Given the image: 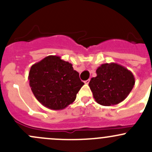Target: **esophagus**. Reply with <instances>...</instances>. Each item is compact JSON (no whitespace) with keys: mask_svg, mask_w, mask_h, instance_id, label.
Returning a JSON list of instances; mask_svg holds the SVG:
<instances>
[{"mask_svg":"<svg viewBox=\"0 0 152 152\" xmlns=\"http://www.w3.org/2000/svg\"><path fill=\"white\" fill-rule=\"evenodd\" d=\"M89 82H90V79H87V80L85 81V84H86V85H88Z\"/></svg>","mask_w":152,"mask_h":152,"instance_id":"esophagus-1","label":"esophagus"}]
</instances>
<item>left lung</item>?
Instances as JSON below:
<instances>
[{"label": "left lung", "mask_w": 152, "mask_h": 152, "mask_svg": "<svg viewBox=\"0 0 152 152\" xmlns=\"http://www.w3.org/2000/svg\"><path fill=\"white\" fill-rule=\"evenodd\" d=\"M96 74L90 79L89 87L95 101L103 106L123 102L135 83L134 75L129 70L114 62L102 64L96 70Z\"/></svg>", "instance_id": "obj_1"}]
</instances>
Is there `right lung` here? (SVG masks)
<instances>
[{
  "label": "right lung",
  "instance_id": "right-lung-1",
  "mask_svg": "<svg viewBox=\"0 0 152 152\" xmlns=\"http://www.w3.org/2000/svg\"><path fill=\"white\" fill-rule=\"evenodd\" d=\"M28 79L38 102L53 110H63L71 104L85 85L72 64L53 55L34 64Z\"/></svg>",
  "mask_w": 152,
  "mask_h": 152
}]
</instances>
